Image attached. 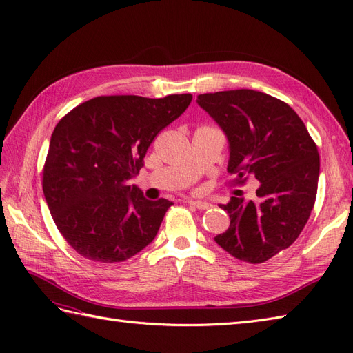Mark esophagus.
Wrapping results in <instances>:
<instances>
[{"label": "esophagus", "mask_w": 353, "mask_h": 353, "mask_svg": "<svg viewBox=\"0 0 353 353\" xmlns=\"http://www.w3.org/2000/svg\"><path fill=\"white\" fill-rule=\"evenodd\" d=\"M188 205L194 206V208L199 209V210H208V209L212 208L210 203H208V201H200V200H188Z\"/></svg>", "instance_id": "34e87169"}]
</instances>
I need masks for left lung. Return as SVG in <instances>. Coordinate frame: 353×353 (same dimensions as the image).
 I'll return each instance as SVG.
<instances>
[{"mask_svg": "<svg viewBox=\"0 0 353 353\" xmlns=\"http://www.w3.org/2000/svg\"><path fill=\"white\" fill-rule=\"evenodd\" d=\"M228 140L234 183L254 176L256 200L231 197L221 208L230 227L215 241L234 258L262 263L292 245L314 208L319 154L301 117L284 101L253 90L197 95Z\"/></svg>", "mask_w": 353, "mask_h": 353, "instance_id": "1", "label": "left lung"}]
</instances>
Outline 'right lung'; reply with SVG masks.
Masks as SVG:
<instances>
[{
	"label": "right lung",
	"mask_w": 353,
	"mask_h": 353,
	"mask_svg": "<svg viewBox=\"0 0 353 353\" xmlns=\"http://www.w3.org/2000/svg\"><path fill=\"white\" fill-rule=\"evenodd\" d=\"M191 99L103 95L56 125L42 190L61 236L83 258L123 262L154 240L174 203L147 200L128 181L144 166L154 137L185 112Z\"/></svg>",
	"instance_id": "obj_1"
}]
</instances>
